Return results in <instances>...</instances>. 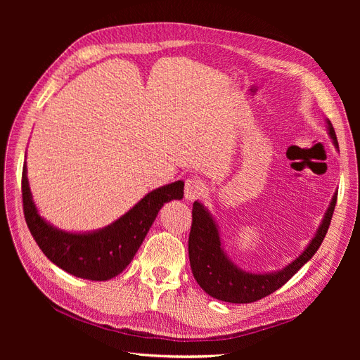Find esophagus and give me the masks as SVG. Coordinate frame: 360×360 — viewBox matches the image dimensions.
<instances>
[{"mask_svg":"<svg viewBox=\"0 0 360 360\" xmlns=\"http://www.w3.org/2000/svg\"><path fill=\"white\" fill-rule=\"evenodd\" d=\"M204 184L198 179H188L185 182V200L186 201H194L204 195Z\"/></svg>","mask_w":360,"mask_h":360,"instance_id":"esophagus-1","label":"esophagus"}]
</instances>
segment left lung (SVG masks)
<instances>
[{
  "label": "left lung",
  "instance_id": "left-lung-1",
  "mask_svg": "<svg viewBox=\"0 0 360 360\" xmlns=\"http://www.w3.org/2000/svg\"><path fill=\"white\" fill-rule=\"evenodd\" d=\"M328 136L338 151L335 131L330 120H326ZM337 202V191L334 193L328 209L324 213L318 229L309 243L288 266L276 271L252 273L247 271L229 258L226 254L220 228L213 214L201 202L194 201L193 205V224L188 240V252L194 278L200 288L214 299L231 302V304H251L276 292L278 288L289 281L305 264L315 255L323 243Z\"/></svg>",
  "mask_w": 360,
  "mask_h": 360
}]
</instances>
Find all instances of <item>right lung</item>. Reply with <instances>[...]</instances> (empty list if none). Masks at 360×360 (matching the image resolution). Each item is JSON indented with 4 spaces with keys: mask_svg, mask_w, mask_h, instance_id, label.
<instances>
[{
    "mask_svg": "<svg viewBox=\"0 0 360 360\" xmlns=\"http://www.w3.org/2000/svg\"><path fill=\"white\" fill-rule=\"evenodd\" d=\"M26 223L44 254L64 271L91 281H106L121 274L134 258L162 207L184 198V181H175L147 193L115 221L96 231L70 232L41 216L34 204L27 165L22 176Z\"/></svg>",
    "mask_w": 360,
    "mask_h": 360,
    "instance_id": "add662e5",
    "label": "right lung"
}]
</instances>
